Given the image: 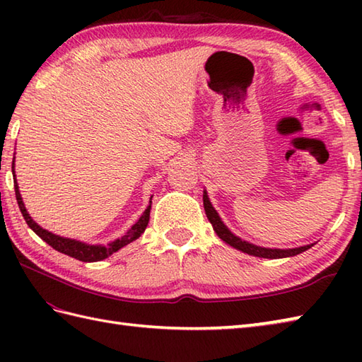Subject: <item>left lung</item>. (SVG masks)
Wrapping results in <instances>:
<instances>
[{
  "instance_id": "1",
  "label": "left lung",
  "mask_w": 362,
  "mask_h": 362,
  "mask_svg": "<svg viewBox=\"0 0 362 362\" xmlns=\"http://www.w3.org/2000/svg\"><path fill=\"white\" fill-rule=\"evenodd\" d=\"M204 209H205V214L209 221L211 222L213 230L216 232V235L221 238L222 241L227 243L228 245H232V247L241 250L244 253H249V255L253 257H259V258H286V257H294L298 255V253H302L305 250H308L310 247H313L314 244H308V245H302V247H296V249H269V247H259V245H255L252 243H247L241 240L240 236L233 235L230 230L227 228V226L224 222L221 221L218 211L214 210V206L211 205L209 194H206V191H204Z\"/></svg>"
}]
</instances>
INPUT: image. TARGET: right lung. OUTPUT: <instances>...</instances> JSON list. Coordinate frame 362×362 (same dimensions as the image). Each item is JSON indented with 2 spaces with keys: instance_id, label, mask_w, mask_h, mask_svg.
Instances as JSON below:
<instances>
[{
  "instance_id": "right-lung-1",
  "label": "right lung",
  "mask_w": 362,
  "mask_h": 362,
  "mask_svg": "<svg viewBox=\"0 0 362 362\" xmlns=\"http://www.w3.org/2000/svg\"><path fill=\"white\" fill-rule=\"evenodd\" d=\"M12 173L15 174L13 161H12ZM13 187H15V196H17V202H18L23 218H25L26 224L34 230L35 235L40 236L45 243H48L52 249H56L60 253H65V255H68V257H73L76 259L83 261V263H93V261H101V259H105L107 257H110L112 253L118 252L119 249L124 247V245H127L129 243H132V241L136 240V238H140L141 233L146 230V227H148V222H149L152 196H151V201H149L151 204L148 205V209L144 210V213L141 214V218L138 219L135 224L129 228V232L124 236L118 238V240H115L113 243L107 244V245H101V244L91 245V244H87V243L71 240V238H64V236L54 235V233L48 232V230H45L43 227L38 226L37 222L29 216L26 206H25V204H23L17 179L13 180Z\"/></svg>"
}]
</instances>
